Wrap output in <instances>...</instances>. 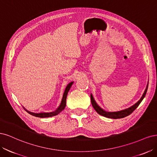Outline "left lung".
I'll use <instances>...</instances> for the list:
<instances>
[{"label": "left lung", "mask_w": 157, "mask_h": 157, "mask_svg": "<svg viewBox=\"0 0 157 157\" xmlns=\"http://www.w3.org/2000/svg\"><path fill=\"white\" fill-rule=\"evenodd\" d=\"M148 84H149V82L147 83V85L146 89L145 90V91L142 95V97H141V98L136 102L135 104H134L133 105L131 106V107L125 109L124 110L122 111H119V112H105L103 109L101 108L100 106L97 104V102H95V100L93 97L92 94H90V100H91V104L93 107L94 108V109L96 110L98 114L104 116V117H108V118H111V119H121V118H123L126 117L129 115H130L134 111L138 108V106L140 105V104L141 103V101L143 100V99L144 98L146 94L147 90V88H148Z\"/></svg>", "instance_id": "8db88e82"}]
</instances>
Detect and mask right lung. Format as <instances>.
Masks as SVG:
<instances>
[{
	"label": "right lung",
	"mask_w": 157,
	"mask_h": 157,
	"mask_svg": "<svg viewBox=\"0 0 157 157\" xmlns=\"http://www.w3.org/2000/svg\"><path fill=\"white\" fill-rule=\"evenodd\" d=\"M73 82H70L69 84H68V85L67 86V87H66L65 90H64V92L63 93V98L61 100V102H60V104L59 105V107L57 108V109H55V111L52 112H49V113H33L29 112V111L27 110L26 109H24L27 111V112L31 114L33 116H35V117H40V118H45V117H53V116L55 115H57L59 113H60V112H62V111L64 109L65 106H66V101H67V94L68 93L69 91V90L71 87V86L73 84Z\"/></svg>",
	"instance_id": "1"
}]
</instances>
